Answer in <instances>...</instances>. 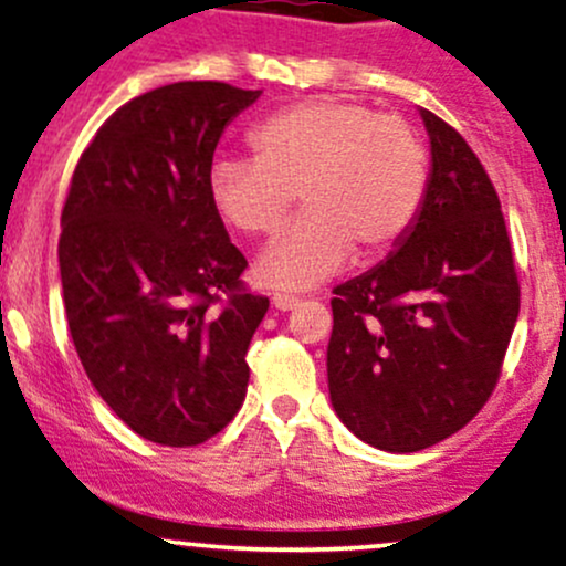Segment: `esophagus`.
<instances>
[{
    "label": "esophagus",
    "mask_w": 566,
    "mask_h": 566,
    "mask_svg": "<svg viewBox=\"0 0 566 566\" xmlns=\"http://www.w3.org/2000/svg\"><path fill=\"white\" fill-rule=\"evenodd\" d=\"M271 301L279 312H290V308H295L301 303L298 295H287V293H273Z\"/></svg>",
    "instance_id": "34e87169"
}]
</instances>
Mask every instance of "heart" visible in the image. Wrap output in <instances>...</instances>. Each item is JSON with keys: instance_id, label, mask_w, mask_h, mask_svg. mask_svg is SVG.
<instances>
[{"instance_id": "1", "label": "heart", "mask_w": 566, "mask_h": 566, "mask_svg": "<svg viewBox=\"0 0 566 566\" xmlns=\"http://www.w3.org/2000/svg\"><path fill=\"white\" fill-rule=\"evenodd\" d=\"M254 157H219L208 198L224 224L273 233L295 192L306 211L260 252L265 287L308 290L347 265L355 247L377 258L418 222L428 151L403 118L353 99H308L271 113L249 135Z\"/></svg>"}]
</instances>
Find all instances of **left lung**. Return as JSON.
I'll use <instances>...</instances> for the list:
<instances>
[{
    "mask_svg": "<svg viewBox=\"0 0 566 566\" xmlns=\"http://www.w3.org/2000/svg\"><path fill=\"white\" fill-rule=\"evenodd\" d=\"M431 178L401 247L333 290L328 388L342 423L388 453L461 431L502 374L521 284L502 203L478 154L423 111Z\"/></svg>",
    "mask_w": 566,
    "mask_h": 566,
    "instance_id": "8db88e82",
    "label": "left lung"
}]
</instances>
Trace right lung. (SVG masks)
<instances>
[{
    "instance_id": "obj_1",
    "label": "right lung",
    "mask_w": 566,
    "mask_h": 566,
    "mask_svg": "<svg viewBox=\"0 0 566 566\" xmlns=\"http://www.w3.org/2000/svg\"><path fill=\"white\" fill-rule=\"evenodd\" d=\"M260 92L181 81L122 105L75 165L59 271L83 371L135 433L192 448L247 398L268 298L208 198L224 127Z\"/></svg>"
}]
</instances>
